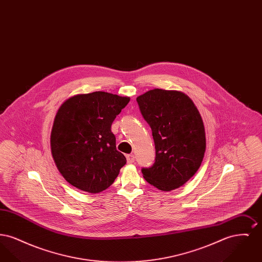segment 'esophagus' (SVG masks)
I'll list each match as a JSON object with an SVG mask.
<instances>
[{"mask_svg":"<svg viewBox=\"0 0 262 262\" xmlns=\"http://www.w3.org/2000/svg\"><path fill=\"white\" fill-rule=\"evenodd\" d=\"M126 161H127V163L135 162V155L134 154H127L126 155Z\"/></svg>","mask_w":262,"mask_h":262,"instance_id":"esophagus-1","label":"esophagus"}]
</instances>
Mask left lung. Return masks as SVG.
<instances>
[{"label":"left lung","mask_w":262,"mask_h":262,"mask_svg":"<svg viewBox=\"0 0 262 262\" xmlns=\"http://www.w3.org/2000/svg\"><path fill=\"white\" fill-rule=\"evenodd\" d=\"M152 130L155 162L142 168L146 182L163 191L184 186L200 169L206 148L204 125L192 100L177 90L152 89L137 98Z\"/></svg>","instance_id":"1"}]
</instances>
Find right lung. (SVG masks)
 Masks as SVG:
<instances>
[{"label": "right lung", "instance_id": "obj_1", "mask_svg": "<svg viewBox=\"0 0 262 262\" xmlns=\"http://www.w3.org/2000/svg\"><path fill=\"white\" fill-rule=\"evenodd\" d=\"M129 97L96 91L66 100L56 114L51 151L64 180L89 193L112 185L126 163L111 125Z\"/></svg>", "mask_w": 262, "mask_h": 262}]
</instances>
